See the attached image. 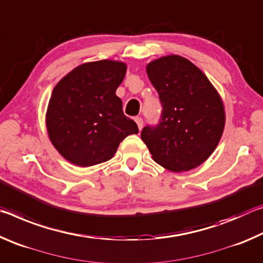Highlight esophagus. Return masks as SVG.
I'll use <instances>...</instances> for the list:
<instances>
[{
	"label": "esophagus",
	"mask_w": 263,
	"mask_h": 263,
	"mask_svg": "<svg viewBox=\"0 0 263 263\" xmlns=\"http://www.w3.org/2000/svg\"><path fill=\"white\" fill-rule=\"evenodd\" d=\"M135 121H136V123H137L138 128H139V130H141L142 125H144V121H142V118H141V117H136Z\"/></svg>",
	"instance_id": "esophagus-1"
}]
</instances>
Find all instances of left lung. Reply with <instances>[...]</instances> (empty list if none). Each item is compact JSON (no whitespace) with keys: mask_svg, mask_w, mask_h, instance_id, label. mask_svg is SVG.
<instances>
[{"mask_svg":"<svg viewBox=\"0 0 263 263\" xmlns=\"http://www.w3.org/2000/svg\"><path fill=\"white\" fill-rule=\"evenodd\" d=\"M162 105L157 126H145L141 139L153 160L172 172L202 164L219 142L225 110L219 94L201 69L183 57L159 58L146 66Z\"/></svg>","mask_w":263,"mask_h":263,"instance_id":"8db88e82","label":"left lung"}]
</instances>
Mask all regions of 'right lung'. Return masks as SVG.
<instances>
[{"mask_svg":"<svg viewBox=\"0 0 263 263\" xmlns=\"http://www.w3.org/2000/svg\"><path fill=\"white\" fill-rule=\"evenodd\" d=\"M125 74L122 61L86 62L53 89L46 111L48 138L70 163L90 167L108 161L122 140L139 131L116 95Z\"/></svg>","mask_w":263,"mask_h":263,"instance_id":"right-lung-1","label":"right lung"}]
</instances>
